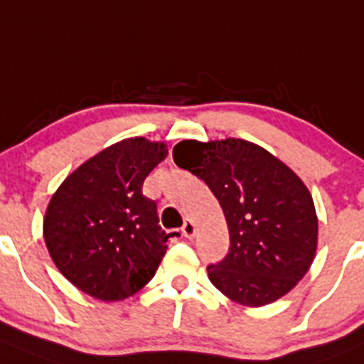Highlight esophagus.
I'll list each match as a JSON object with an SVG mask.
<instances>
[{
  "instance_id": "1",
  "label": "esophagus",
  "mask_w": 364,
  "mask_h": 364,
  "mask_svg": "<svg viewBox=\"0 0 364 364\" xmlns=\"http://www.w3.org/2000/svg\"><path fill=\"white\" fill-rule=\"evenodd\" d=\"M182 234H184L186 237H193L196 234V223L193 220H186L184 225H182Z\"/></svg>"
}]
</instances>
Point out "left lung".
I'll use <instances>...</instances> for the list:
<instances>
[{
  "mask_svg": "<svg viewBox=\"0 0 364 364\" xmlns=\"http://www.w3.org/2000/svg\"><path fill=\"white\" fill-rule=\"evenodd\" d=\"M173 161L202 178L220 202L230 248L209 280L232 302L272 304L295 288L316 255L318 216L300 176L245 139L180 141Z\"/></svg>",
  "mask_w": 364,
  "mask_h": 364,
  "instance_id": "left-lung-1",
  "label": "left lung"
}]
</instances>
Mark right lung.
Returning a JSON list of instances; mask_svg holds the SVG:
<instances>
[{
	"instance_id": "obj_1",
	"label": "right lung",
	"mask_w": 364,
	"mask_h": 364,
	"mask_svg": "<svg viewBox=\"0 0 364 364\" xmlns=\"http://www.w3.org/2000/svg\"><path fill=\"white\" fill-rule=\"evenodd\" d=\"M166 155L162 141L123 139L78 166L53 193L44 241L58 272L80 291L117 302L155 275L175 232L161 228L143 182Z\"/></svg>"
}]
</instances>
